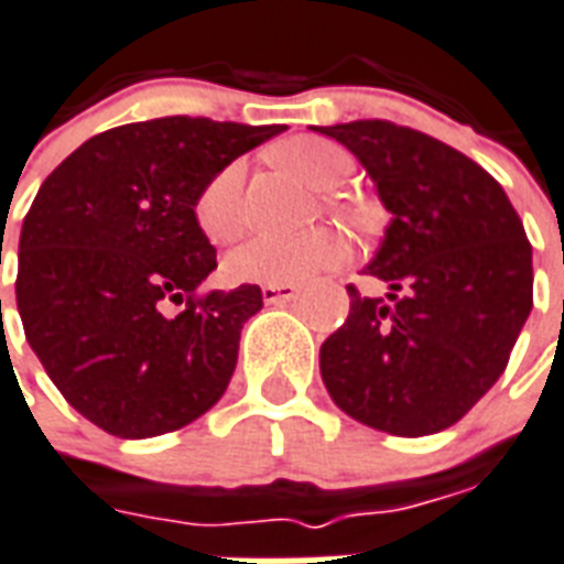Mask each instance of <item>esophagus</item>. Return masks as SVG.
Here are the masks:
<instances>
[{"mask_svg": "<svg viewBox=\"0 0 564 564\" xmlns=\"http://www.w3.org/2000/svg\"><path fill=\"white\" fill-rule=\"evenodd\" d=\"M302 293V286H295V283H265L262 286V302L265 304H286L299 299Z\"/></svg>", "mask_w": 564, "mask_h": 564, "instance_id": "esophagus-1", "label": "esophagus"}]
</instances>
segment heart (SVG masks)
Masks as SVG:
<instances>
[{
  "label": "heart",
  "instance_id": "b5f03b06",
  "mask_svg": "<svg viewBox=\"0 0 564 564\" xmlns=\"http://www.w3.org/2000/svg\"><path fill=\"white\" fill-rule=\"evenodd\" d=\"M281 158L295 176L316 191H332L349 176V154L319 137H302L281 145ZM245 164L220 166L194 199V220L212 245L239 239L245 229ZM344 239L335 229H311L304 236H253L227 253L224 274L232 283H302L335 265Z\"/></svg>",
  "mask_w": 564,
  "mask_h": 564
}]
</instances>
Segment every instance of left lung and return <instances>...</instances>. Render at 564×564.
I'll return each mask as SVG.
<instances>
[{
    "label": "left lung",
    "mask_w": 564,
    "mask_h": 564,
    "mask_svg": "<svg viewBox=\"0 0 564 564\" xmlns=\"http://www.w3.org/2000/svg\"><path fill=\"white\" fill-rule=\"evenodd\" d=\"M356 154L391 212L349 316L319 346L337 406L373 431L452 427L502 377L532 311V245L502 185L473 158L386 119L316 128Z\"/></svg>",
    "instance_id": "1"
}]
</instances>
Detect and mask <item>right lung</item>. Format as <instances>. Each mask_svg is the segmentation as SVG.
<instances>
[{
	"mask_svg": "<svg viewBox=\"0 0 564 564\" xmlns=\"http://www.w3.org/2000/svg\"><path fill=\"white\" fill-rule=\"evenodd\" d=\"M281 131L164 116L91 137L44 178L20 229L17 311L53 386L101 431H178L227 391L262 290L197 293L218 253L194 199Z\"/></svg>",
	"mask_w": 564,
	"mask_h": 564,
	"instance_id": "1",
	"label": "right lung"
}]
</instances>
